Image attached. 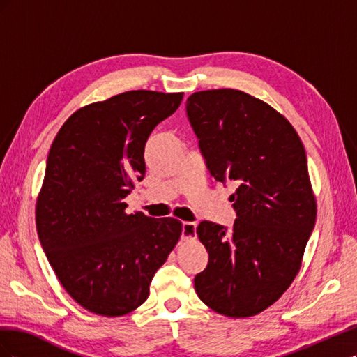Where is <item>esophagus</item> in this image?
Returning <instances> with one entry per match:
<instances>
[{
	"instance_id": "34e87169",
	"label": "esophagus",
	"mask_w": 357,
	"mask_h": 357,
	"mask_svg": "<svg viewBox=\"0 0 357 357\" xmlns=\"http://www.w3.org/2000/svg\"><path fill=\"white\" fill-rule=\"evenodd\" d=\"M197 235V225L193 222H185L183 223V231H181V238L183 240H193Z\"/></svg>"
}]
</instances>
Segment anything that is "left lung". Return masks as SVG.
<instances>
[{
    "instance_id": "obj_1",
    "label": "left lung",
    "mask_w": 357,
    "mask_h": 357,
    "mask_svg": "<svg viewBox=\"0 0 357 357\" xmlns=\"http://www.w3.org/2000/svg\"><path fill=\"white\" fill-rule=\"evenodd\" d=\"M190 125L211 177L236 186L234 228L204 220L199 241L208 265L195 277L199 299L232 319L271 307L298 275L317 202L305 149L287 119L236 89L192 93Z\"/></svg>"
}]
</instances>
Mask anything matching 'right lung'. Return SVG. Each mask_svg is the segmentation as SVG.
<instances>
[{
  "label": "right lung",
  "instance_id": "add662e5",
  "mask_svg": "<svg viewBox=\"0 0 357 357\" xmlns=\"http://www.w3.org/2000/svg\"><path fill=\"white\" fill-rule=\"evenodd\" d=\"M183 92L128 91L74 112L53 139L36 225L67 294L93 314L121 317L149 298L150 282L180 240L178 219L128 214L146 174L144 146Z\"/></svg>",
  "mask_w": 357,
  "mask_h": 357
}]
</instances>
